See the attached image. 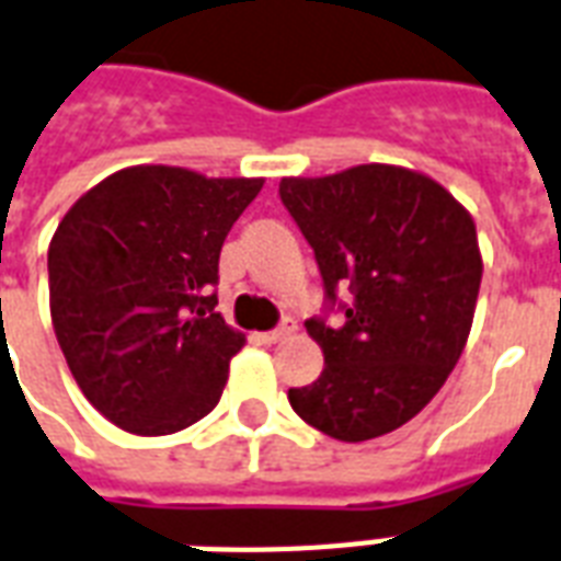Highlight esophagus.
<instances>
[{"instance_id":"esophagus-1","label":"esophagus","mask_w":561,"mask_h":561,"mask_svg":"<svg viewBox=\"0 0 561 561\" xmlns=\"http://www.w3.org/2000/svg\"><path fill=\"white\" fill-rule=\"evenodd\" d=\"M294 329H297L294 320H282L279 329H271V332H255V341H259V344H276V341H282V337H288Z\"/></svg>"}]
</instances>
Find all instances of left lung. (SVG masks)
<instances>
[{
  "mask_svg": "<svg viewBox=\"0 0 561 561\" xmlns=\"http://www.w3.org/2000/svg\"><path fill=\"white\" fill-rule=\"evenodd\" d=\"M279 196L329 302L341 285L353 290L344 323H306L327 365L290 388V405L337 442L394 433L438 394L468 344L482 282L473 217L435 179L397 164L285 176Z\"/></svg>",
  "mask_w": 561,
  "mask_h": 561,
  "instance_id": "obj_1",
  "label": "left lung"
}]
</instances>
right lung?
Instances as JSON below:
<instances>
[{"label":"right lung","instance_id":"add662e5","mask_svg":"<svg viewBox=\"0 0 561 561\" xmlns=\"http://www.w3.org/2000/svg\"><path fill=\"white\" fill-rule=\"evenodd\" d=\"M264 179L135 164L81 194L49 243V311L72 379L131 435L211 412L243 332L214 306L217 262Z\"/></svg>","mask_w":561,"mask_h":561}]
</instances>
